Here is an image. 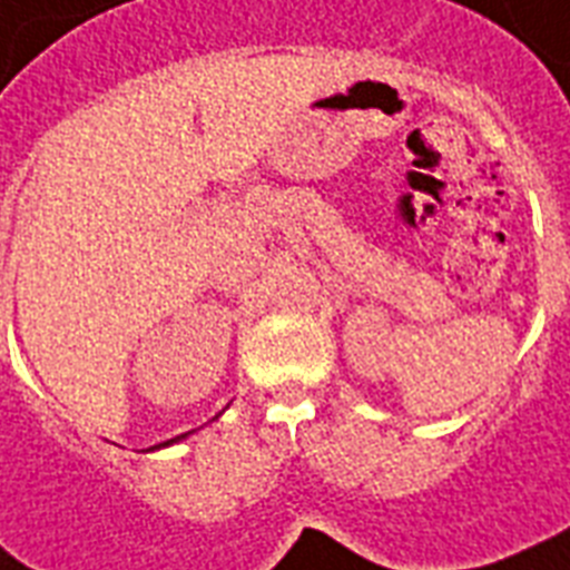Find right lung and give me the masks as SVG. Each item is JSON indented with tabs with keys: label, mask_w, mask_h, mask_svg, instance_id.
Listing matches in <instances>:
<instances>
[{
	"label": "right lung",
	"mask_w": 570,
	"mask_h": 570,
	"mask_svg": "<svg viewBox=\"0 0 570 570\" xmlns=\"http://www.w3.org/2000/svg\"><path fill=\"white\" fill-rule=\"evenodd\" d=\"M183 436H186V434H180V436H174V440H168V443H159V445H171V443H177V440H183ZM159 445H154V449H159Z\"/></svg>",
	"instance_id": "right-lung-1"
}]
</instances>
